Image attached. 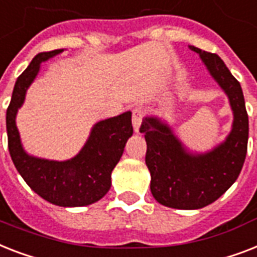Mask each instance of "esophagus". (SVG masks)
Returning <instances> with one entry per match:
<instances>
[{
  "mask_svg": "<svg viewBox=\"0 0 257 257\" xmlns=\"http://www.w3.org/2000/svg\"><path fill=\"white\" fill-rule=\"evenodd\" d=\"M142 118H143V108L135 107L133 110V126H134L135 133H139L142 124Z\"/></svg>",
  "mask_w": 257,
  "mask_h": 257,
  "instance_id": "esophagus-1",
  "label": "esophagus"
}]
</instances>
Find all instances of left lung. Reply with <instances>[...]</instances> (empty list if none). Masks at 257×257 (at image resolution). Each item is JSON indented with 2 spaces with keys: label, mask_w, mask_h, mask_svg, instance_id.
I'll use <instances>...</instances> for the list:
<instances>
[{
  "label": "left lung",
  "mask_w": 257,
  "mask_h": 257,
  "mask_svg": "<svg viewBox=\"0 0 257 257\" xmlns=\"http://www.w3.org/2000/svg\"><path fill=\"white\" fill-rule=\"evenodd\" d=\"M188 47L228 96L233 122L225 141L207 153H192L159 116L143 118L139 131L147 143L151 194L158 203L178 210H198L220 198L237 179L248 145V114L240 83L219 55Z\"/></svg>",
  "instance_id": "1"
}]
</instances>
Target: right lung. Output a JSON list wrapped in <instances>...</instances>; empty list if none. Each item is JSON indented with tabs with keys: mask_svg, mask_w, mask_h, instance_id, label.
Masks as SVG:
<instances>
[{
	"mask_svg": "<svg viewBox=\"0 0 257 257\" xmlns=\"http://www.w3.org/2000/svg\"><path fill=\"white\" fill-rule=\"evenodd\" d=\"M63 49L40 53L17 78L6 110L8 146L20 175L36 194L59 207H83L103 198L111 187V172L122 157L127 139L133 135L131 111L103 119L93 126L81 151L67 161L33 157L24 150L16 124L18 108L26 91L41 70V63L62 53Z\"/></svg>",
	"mask_w": 257,
	"mask_h": 257,
	"instance_id": "add662e5",
	"label": "right lung"
}]
</instances>
